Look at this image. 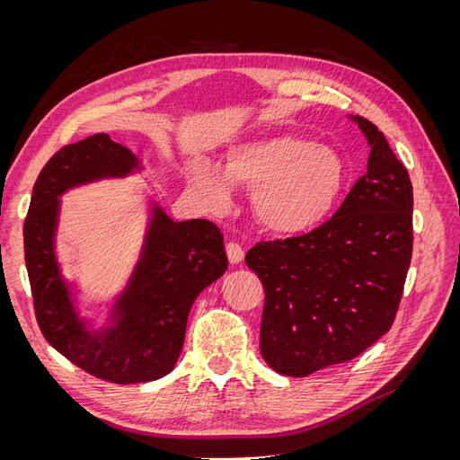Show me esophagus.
Masks as SVG:
<instances>
[{
  "label": "esophagus",
  "instance_id": "34e87169",
  "mask_svg": "<svg viewBox=\"0 0 460 460\" xmlns=\"http://www.w3.org/2000/svg\"><path fill=\"white\" fill-rule=\"evenodd\" d=\"M226 255H228V261H230V264H240L242 261H243V249H242V245H238V243H234V242H230L228 245H226Z\"/></svg>",
  "mask_w": 460,
  "mask_h": 460
}]
</instances>
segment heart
I'll list each match as a JSON object with an SVG mask.
<instances>
[{
  "label": "heart",
  "mask_w": 460,
  "mask_h": 460,
  "mask_svg": "<svg viewBox=\"0 0 460 460\" xmlns=\"http://www.w3.org/2000/svg\"><path fill=\"white\" fill-rule=\"evenodd\" d=\"M220 170L205 166L193 174L191 188L201 203L220 213L232 201V186L253 190L257 222L278 235H299L323 226L345 186V164L336 151L291 134H269L230 146Z\"/></svg>",
  "instance_id": "1"
}]
</instances>
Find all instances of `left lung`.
Wrapping results in <instances>:
<instances>
[{"instance_id": "8db88e82", "label": "left lung", "mask_w": 460, "mask_h": 460, "mask_svg": "<svg viewBox=\"0 0 460 460\" xmlns=\"http://www.w3.org/2000/svg\"><path fill=\"white\" fill-rule=\"evenodd\" d=\"M370 147L367 174L326 225L245 255L264 288L261 355L305 378L345 363L392 328L412 255V184L385 136L349 117Z\"/></svg>"}]
</instances>
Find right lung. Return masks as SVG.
Here are the masks:
<instances>
[{
  "mask_svg": "<svg viewBox=\"0 0 460 460\" xmlns=\"http://www.w3.org/2000/svg\"><path fill=\"white\" fill-rule=\"evenodd\" d=\"M142 169L144 161L107 134L66 146L41 169L24 220V261L44 338L95 378L124 385L159 380L176 367L193 301L228 269L213 222H174L147 196L144 240L127 282L95 316L82 314L78 284L65 276L58 253L61 196Z\"/></svg>",
  "mask_w": 460,
  "mask_h": 460,
  "instance_id": "right-lung-1",
  "label": "right lung"
}]
</instances>
